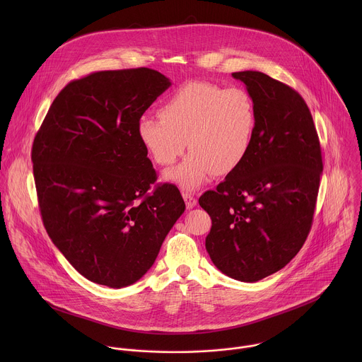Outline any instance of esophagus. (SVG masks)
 <instances>
[{"mask_svg":"<svg viewBox=\"0 0 362 362\" xmlns=\"http://www.w3.org/2000/svg\"><path fill=\"white\" fill-rule=\"evenodd\" d=\"M182 198H184L185 205H187L188 209H192V207L197 205V198H195V195H194V194L184 191V192H182Z\"/></svg>","mask_w":362,"mask_h":362,"instance_id":"1","label":"esophagus"}]
</instances>
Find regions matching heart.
<instances>
[{"instance_id": "1", "label": "heart", "mask_w": 362, "mask_h": 362, "mask_svg": "<svg viewBox=\"0 0 362 362\" xmlns=\"http://www.w3.org/2000/svg\"><path fill=\"white\" fill-rule=\"evenodd\" d=\"M257 111L243 88H223L192 81L175 89L158 108V115H144L138 136L158 165H171L191 149L188 157L165 174L181 188L195 189L213 173L237 170L251 151Z\"/></svg>"}]
</instances>
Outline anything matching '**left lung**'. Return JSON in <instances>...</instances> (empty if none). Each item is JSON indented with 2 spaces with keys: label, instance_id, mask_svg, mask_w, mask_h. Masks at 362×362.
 Listing matches in <instances>:
<instances>
[{
  "label": "left lung",
  "instance_id": "left-lung-1",
  "mask_svg": "<svg viewBox=\"0 0 362 362\" xmlns=\"http://www.w3.org/2000/svg\"><path fill=\"white\" fill-rule=\"evenodd\" d=\"M251 95L257 127L245 161L199 198L211 218L206 251L231 279L254 283L303 248L313 220L320 144L298 92L258 71L234 72Z\"/></svg>",
  "mask_w": 362,
  "mask_h": 362
}]
</instances>
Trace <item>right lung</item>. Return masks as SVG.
<instances>
[{"label":"right lung","mask_w":362,"mask_h":362,"mask_svg":"<svg viewBox=\"0 0 362 362\" xmlns=\"http://www.w3.org/2000/svg\"><path fill=\"white\" fill-rule=\"evenodd\" d=\"M171 85L151 68L99 71L69 82L37 131L32 161L43 224L88 280L138 281L184 213L173 184L157 180L138 122Z\"/></svg>","instance_id":"obj_1"}]
</instances>
